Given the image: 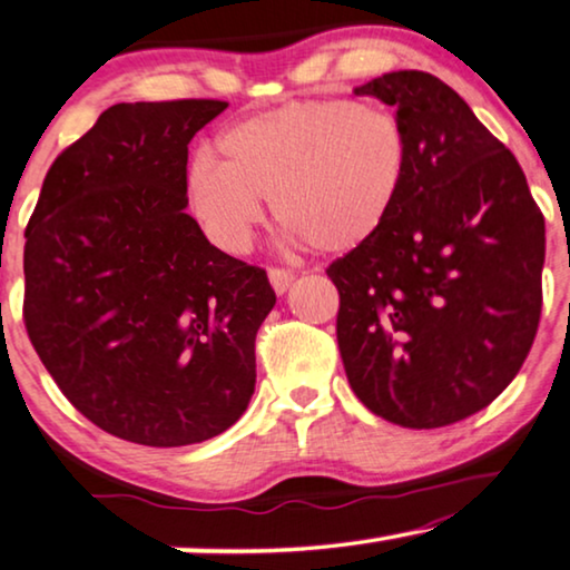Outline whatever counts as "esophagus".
<instances>
[{"mask_svg": "<svg viewBox=\"0 0 570 570\" xmlns=\"http://www.w3.org/2000/svg\"><path fill=\"white\" fill-rule=\"evenodd\" d=\"M293 279H295L293 272L279 269V267H272V269H269V283H272V287H275L277 295L287 293V287L293 285Z\"/></svg>", "mask_w": 570, "mask_h": 570, "instance_id": "34e87169", "label": "esophagus"}]
</instances>
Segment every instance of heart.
Returning a JSON list of instances; mask_svg holds the SVG:
<instances>
[{
  "mask_svg": "<svg viewBox=\"0 0 570 570\" xmlns=\"http://www.w3.org/2000/svg\"><path fill=\"white\" fill-rule=\"evenodd\" d=\"M218 159L197 151L187 169L189 208L213 242L244 249L265 197L293 244L346 254L381 234L409 177V136L381 107L303 100L238 120Z\"/></svg>",
  "mask_w": 570,
  "mask_h": 570,
  "instance_id": "obj_1",
  "label": "heart"
}]
</instances>
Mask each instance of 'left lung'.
<instances>
[{
    "label": "left lung",
    "mask_w": 570,
    "mask_h": 570,
    "mask_svg": "<svg viewBox=\"0 0 570 570\" xmlns=\"http://www.w3.org/2000/svg\"><path fill=\"white\" fill-rule=\"evenodd\" d=\"M354 92L395 107L411 159L381 234L326 267L346 381L385 422H463L530 354L546 218L514 154L442 79L391 71Z\"/></svg>",
    "instance_id": "left-lung-1"
}]
</instances>
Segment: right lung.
I'll return each instance as SVG.
<instances>
[{"label":"right lung","instance_id":"1","mask_svg":"<svg viewBox=\"0 0 570 570\" xmlns=\"http://www.w3.org/2000/svg\"><path fill=\"white\" fill-rule=\"evenodd\" d=\"M224 100L120 102L56 156L24 228L22 321L81 416L146 448L205 442L249 406L267 272L185 213L187 146Z\"/></svg>","mask_w":570,"mask_h":570}]
</instances>
